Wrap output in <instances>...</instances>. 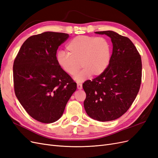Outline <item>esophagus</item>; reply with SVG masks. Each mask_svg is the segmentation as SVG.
<instances>
[{"mask_svg": "<svg viewBox=\"0 0 158 158\" xmlns=\"http://www.w3.org/2000/svg\"><path fill=\"white\" fill-rule=\"evenodd\" d=\"M77 88L78 89H81L82 88V85L81 84H77Z\"/></svg>", "mask_w": 158, "mask_h": 158, "instance_id": "obj_1", "label": "esophagus"}]
</instances>
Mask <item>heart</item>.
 Segmentation results:
<instances>
[{
	"mask_svg": "<svg viewBox=\"0 0 158 158\" xmlns=\"http://www.w3.org/2000/svg\"><path fill=\"white\" fill-rule=\"evenodd\" d=\"M66 52L61 51L56 55V63L60 69L73 76L82 67L74 78L83 82L91 75L98 76L103 73L109 64L111 46L103 37L79 35L69 42Z\"/></svg>",
	"mask_w": 158,
	"mask_h": 158,
	"instance_id": "1",
	"label": "heart"
}]
</instances>
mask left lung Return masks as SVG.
<instances>
[{"instance_id":"left-lung-1","label":"left lung","mask_w":158,"mask_h":158,"mask_svg":"<svg viewBox=\"0 0 158 158\" xmlns=\"http://www.w3.org/2000/svg\"><path fill=\"white\" fill-rule=\"evenodd\" d=\"M111 39L113 52L108 67L92 80H86L84 106L88 115L99 121H113L132 106L142 80L141 56L128 37L113 31H96Z\"/></svg>"}]
</instances>
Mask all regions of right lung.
I'll return each instance as SVG.
<instances>
[{
	"mask_svg": "<svg viewBox=\"0 0 158 158\" xmlns=\"http://www.w3.org/2000/svg\"><path fill=\"white\" fill-rule=\"evenodd\" d=\"M69 37L52 31L32 35L22 44L14 61L16 96L26 111L43 123L59 120L76 89V83L56 59L59 47Z\"/></svg>",
	"mask_w": 158,
	"mask_h": 158,
	"instance_id": "right-lung-1",
	"label": "right lung"
}]
</instances>
